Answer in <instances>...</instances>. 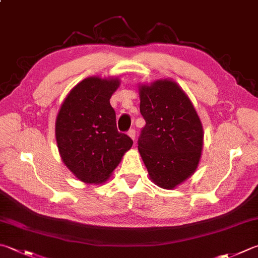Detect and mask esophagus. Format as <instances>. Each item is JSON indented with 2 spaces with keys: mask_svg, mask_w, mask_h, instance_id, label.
Here are the masks:
<instances>
[{
  "mask_svg": "<svg viewBox=\"0 0 258 258\" xmlns=\"http://www.w3.org/2000/svg\"><path fill=\"white\" fill-rule=\"evenodd\" d=\"M128 136H129V137H130L131 139L135 140V137H136V130H135V129H133V128L129 129V131H128Z\"/></svg>",
  "mask_w": 258,
  "mask_h": 258,
  "instance_id": "1",
  "label": "esophagus"
}]
</instances>
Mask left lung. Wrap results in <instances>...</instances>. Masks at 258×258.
Segmentation results:
<instances>
[{
  "mask_svg": "<svg viewBox=\"0 0 258 258\" xmlns=\"http://www.w3.org/2000/svg\"><path fill=\"white\" fill-rule=\"evenodd\" d=\"M140 113L146 121L138 150L150 178L174 188L196 171L201 157L203 129L196 109L173 81L139 89Z\"/></svg>",
  "mask_w": 258,
  "mask_h": 258,
  "instance_id": "obj_1",
  "label": "left lung"
}]
</instances>
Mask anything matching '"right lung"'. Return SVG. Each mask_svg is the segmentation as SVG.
Here are the masks:
<instances>
[{
	"label": "right lung",
	"instance_id": "right-lung-1",
	"mask_svg": "<svg viewBox=\"0 0 258 258\" xmlns=\"http://www.w3.org/2000/svg\"><path fill=\"white\" fill-rule=\"evenodd\" d=\"M118 79L89 77L73 89L56 119V140L62 162L85 183L110 177L134 142L116 129L110 98Z\"/></svg>",
	"mask_w": 258,
	"mask_h": 258
}]
</instances>
